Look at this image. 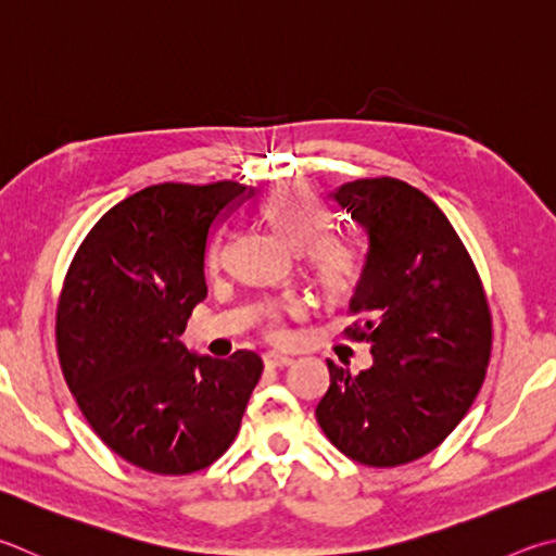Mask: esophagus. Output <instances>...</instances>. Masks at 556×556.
I'll return each mask as SVG.
<instances>
[{"mask_svg": "<svg viewBox=\"0 0 556 556\" xmlns=\"http://www.w3.org/2000/svg\"><path fill=\"white\" fill-rule=\"evenodd\" d=\"M265 365H267V367H289V365H294V357L279 355V352H267V355H265Z\"/></svg>", "mask_w": 556, "mask_h": 556, "instance_id": "1", "label": "esophagus"}]
</instances>
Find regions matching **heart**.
<instances>
[{"label":"heart","mask_w":556,"mask_h":556,"mask_svg":"<svg viewBox=\"0 0 556 556\" xmlns=\"http://www.w3.org/2000/svg\"><path fill=\"white\" fill-rule=\"evenodd\" d=\"M260 216L287 240L301 248V257L316 285L328 299H345L359 287L367 269V250L355 236L330 230V211L306 185H281L260 201ZM208 262H218V240L211 245ZM306 306L299 299L269 301L262 308L265 332L271 340L287 336L285 318L304 316Z\"/></svg>","instance_id":"1"}]
</instances>
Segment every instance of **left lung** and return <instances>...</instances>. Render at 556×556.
Masks as SVG:
<instances>
[{
	"instance_id": "1",
	"label": "left lung",
	"mask_w": 556,
	"mask_h": 556,
	"mask_svg": "<svg viewBox=\"0 0 556 556\" xmlns=\"http://www.w3.org/2000/svg\"><path fill=\"white\" fill-rule=\"evenodd\" d=\"M336 199L369 233L365 277L350 299L359 318L345 336L371 342L375 365L350 375L328 359L316 418L352 462L401 467L445 442L486 379V291L457 230L416 187L355 179Z\"/></svg>"
}]
</instances>
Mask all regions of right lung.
<instances>
[{"mask_svg": "<svg viewBox=\"0 0 556 556\" xmlns=\"http://www.w3.org/2000/svg\"><path fill=\"white\" fill-rule=\"evenodd\" d=\"M245 194L233 179L146 187L109 208L70 262L55 313L60 369L104 445L146 471L211 467L262 377L255 352L197 357L179 340L206 299L211 228Z\"/></svg>", "mask_w": 556, "mask_h": 556, "instance_id": "1", "label": "right lung"}]
</instances>
